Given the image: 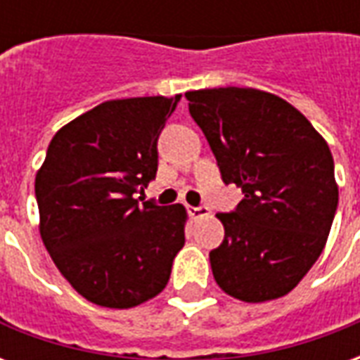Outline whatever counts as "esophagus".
I'll return each mask as SVG.
<instances>
[{"label": "esophagus", "instance_id": "esophagus-1", "mask_svg": "<svg viewBox=\"0 0 360 360\" xmlns=\"http://www.w3.org/2000/svg\"><path fill=\"white\" fill-rule=\"evenodd\" d=\"M208 206L206 204H200V206H191L188 208V214H191V218H202V216H208Z\"/></svg>", "mask_w": 360, "mask_h": 360}]
</instances>
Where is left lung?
Masks as SVG:
<instances>
[{"instance_id":"left-lung-1","label":"left lung","mask_w":360,"mask_h":360,"mask_svg":"<svg viewBox=\"0 0 360 360\" xmlns=\"http://www.w3.org/2000/svg\"><path fill=\"white\" fill-rule=\"evenodd\" d=\"M221 181L241 187L233 212L216 214L226 237L210 252L214 279L245 302L283 297L324 250L338 210L333 158L291 103L257 89L187 92Z\"/></svg>"}]
</instances>
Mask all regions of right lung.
<instances>
[{
  "label": "right lung",
  "mask_w": 360,
  "mask_h": 360,
  "mask_svg": "<svg viewBox=\"0 0 360 360\" xmlns=\"http://www.w3.org/2000/svg\"><path fill=\"white\" fill-rule=\"evenodd\" d=\"M181 94L110 100L51 139L36 175L40 235L63 278L94 304L131 309L169 281L185 245L181 204L139 202Z\"/></svg>",
  "instance_id": "1"
}]
</instances>
